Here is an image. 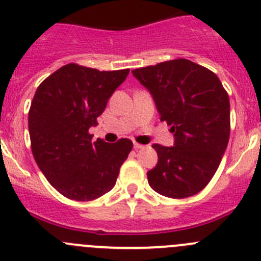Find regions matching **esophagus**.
<instances>
[{
	"label": "esophagus",
	"instance_id": "obj_1",
	"mask_svg": "<svg viewBox=\"0 0 261 261\" xmlns=\"http://www.w3.org/2000/svg\"><path fill=\"white\" fill-rule=\"evenodd\" d=\"M144 145H141V144H138V143H134V149L135 150H139V149H143Z\"/></svg>",
	"mask_w": 261,
	"mask_h": 261
}]
</instances>
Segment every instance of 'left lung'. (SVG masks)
Masks as SVG:
<instances>
[{"label": "left lung", "mask_w": 261, "mask_h": 261, "mask_svg": "<svg viewBox=\"0 0 261 261\" xmlns=\"http://www.w3.org/2000/svg\"><path fill=\"white\" fill-rule=\"evenodd\" d=\"M150 92L174 145L154 144L158 164L149 186L169 198H187L212 179L230 138V99L215 73L187 59L133 70Z\"/></svg>", "instance_id": "obj_1"}]
</instances>
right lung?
<instances>
[{"label": "right lung", "mask_w": 261, "mask_h": 261, "mask_svg": "<svg viewBox=\"0 0 261 261\" xmlns=\"http://www.w3.org/2000/svg\"><path fill=\"white\" fill-rule=\"evenodd\" d=\"M128 72H99L70 63L36 89L29 111L31 150L49 183L67 198L92 201L115 187L133 141L92 143L88 130L97 126Z\"/></svg>", "instance_id": "1"}]
</instances>
